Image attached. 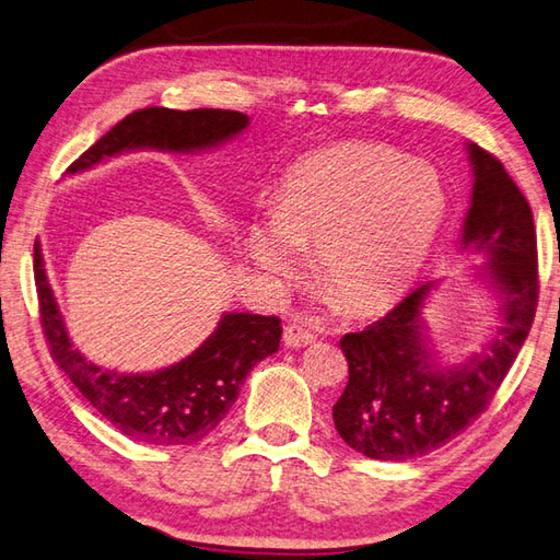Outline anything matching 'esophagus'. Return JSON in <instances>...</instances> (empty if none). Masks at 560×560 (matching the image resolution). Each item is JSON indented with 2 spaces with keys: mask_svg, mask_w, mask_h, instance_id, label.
Listing matches in <instances>:
<instances>
[{
  "mask_svg": "<svg viewBox=\"0 0 560 560\" xmlns=\"http://www.w3.org/2000/svg\"><path fill=\"white\" fill-rule=\"evenodd\" d=\"M282 340L290 347V350H300V347H306L314 342V332L300 326V323H288L282 332Z\"/></svg>",
  "mask_w": 560,
  "mask_h": 560,
  "instance_id": "obj_1",
  "label": "esophagus"
}]
</instances>
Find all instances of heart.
Returning a JSON list of instances; mask_svg holds the SVG:
<instances>
[{"label":"heart","instance_id":"obj_1","mask_svg":"<svg viewBox=\"0 0 560 560\" xmlns=\"http://www.w3.org/2000/svg\"><path fill=\"white\" fill-rule=\"evenodd\" d=\"M448 210L439 172L369 143L304 155L272 196V215L246 225L248 258L284 280L316 246V278L347 314H374L424 266Z\"/></svg>","mask_w":560,"mask_h":560}]
</instances>
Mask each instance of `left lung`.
Here are the masks:
<instances>
[{"instance_id": "obj_1", "label": "left lung", "mask_w": 560, "mask_h": 560, "mask_svg": "<svg viewBox=\"0 0 560 560\" xmlns=\"http://www.w3.org/2000/svg\"><path fill=\"white\" fill-rule=\"evenodd\" d=\"M467 151L475 184L459 244L489 256L481 270L501 296L503 323L481 354L441 366L421 318L436 282H424L381 320L342 335L350 381L332 421L342 441L371 459L419 457L459 436L501 388L537 312L532 208L499 158L477 143Z\"/></svg>"}]
</instances>
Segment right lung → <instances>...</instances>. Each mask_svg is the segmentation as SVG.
I'll return each mask as SVG.
<instances>
[{
    "instance_id": "add662e5",
    "label": "right lung",
    "mask_w": 560,
    "mask_h": 560,
    "mask_svg": "<svg viewBox=\"0 0 560 560\" xmlns=\"http://www.w3.org/2000/svg\"><path fill=\"white\" fill-rule=\"evenodd\" d=\"M246 127L248 117L234 109H136L91 145L69 167V175L136 148L172 153L206 151ZM33 252L40 323L52 359L95 412L131 441L189 445L206 439L237 400L248 371L280 347L278 316L234 312L220 318L213 335L198 350L167 369L153 374H117L101 369L71 347L65 318L49 288L40 244L35 242Z\"/></svg>"
}]
</instances>
